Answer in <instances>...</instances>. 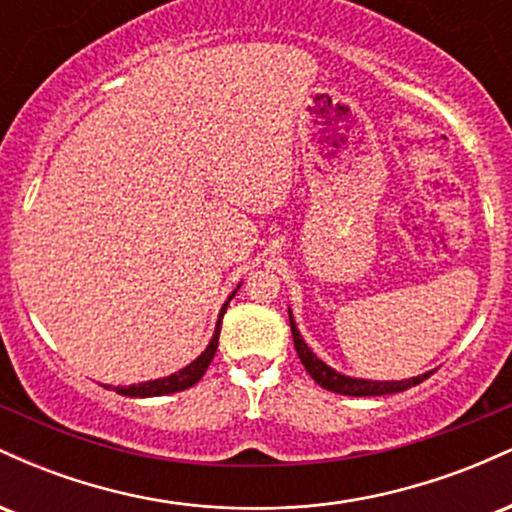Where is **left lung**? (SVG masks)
Instances as JSON below:
<instances>
[{
    "instance_id": "1",
    "label": "left lung",
    "mask_w": 512,
    "mask_h": 512,
    "mask_svg": "<svg viewBox=\"0 0 512 512\" xmlns=\"http://www.w3.org/2000/svg\"><path fill=\"white\" fill-rule=\"evenodd\" d=\"M289 322H291V334H293V346H296V354L301 358V363L305 366V370L310 373V378L315 380L317 385L325 387V390L330 392H337V395H349V397H378V395H392V392H404L409 390V387L424 383L431 373H424L419 375V378H411V380H385V383H380V380H361V378H349V375H342L337 373V370H332L327 366L325 361H320L313 351H310V346L303 342L301 332H298L296 322H293V315L289 313Z\"/></svg>"
}]
</instances>
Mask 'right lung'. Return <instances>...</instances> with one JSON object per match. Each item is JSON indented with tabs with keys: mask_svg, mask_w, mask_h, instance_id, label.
<instances>
[{
	"mask_svg": "<svg viewBox=\"0 0 512 512\" xmlns=\"http://www.w3.org/2000/svg\"><path fill=\"white\" fill-rule=\"evenodd\" d=\"M236 291L231 293V298L236 296ZM231 298L223 303V308L219 313V322H216V332H214V337H211L209 346L204 349L202 356H197L195 361L190 363V366L178 370V373L168 375V378L149 380V383H139V385H129V387H115V392H120V395H125V397H161V395H170V392L187 390V387L199 383V380H202V375L207 373L211 358H214V354H216V346H219V334H221V320H223V313H226L228 303H231Z\"/></svg>",
	"mask_w": 512,
	"mask_h": 512,
	"instance_id": "add662e5",
	"label": "right lung"
}]
</instances>
